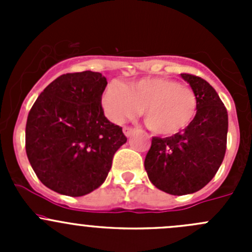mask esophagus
Returning a JSON list of instances; mask_svg holds the SVG:
<instances>
[{"label":"esophagus","mask_w":252,"mask_h":252,"mask_svg":"<svg viewBox=\"0 0 252 252\" xmlns=\"http://www.w3.org/2000/svg\"><path fill=\"white\" fill-rule=\"evenodd\" d=\"M135 130H136V129L131 128V126H124V128H123L124 134H126V136H128V138H130V136L133 135L134 133H135Z\"/></svg>","instance_id":"34e87169"}]
</instances>
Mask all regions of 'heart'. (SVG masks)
Here are the masks:
<instances>
[{
  "instance_id": "heart-1",
  "label": "heart",
  "mask_w": 252,
  "mask_h": 252,
  "mask_svg": "<svg viewBox=\"0 0 252 252\" xmlns=\"http://www.w3.org/2000/svg\"><path fill=\"white\" fill-rule=\"evenodd\" d=\"M106 116L114 123L141 111L147 128L158 135H174L192 123L197 98L191 89L167 78H142L131 83H112L102 95Z\"/></svg>"
}]
</instances>
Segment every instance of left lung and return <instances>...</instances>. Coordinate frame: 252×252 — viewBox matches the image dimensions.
Segmentation results:
<instances>
[{"label":"left lung","mask_w":252,"mask_h":252,"mask_svg":"<svg viewBox=\"0 0 252 252\" xmlns=\"http://www.w3.org/2000/svg\"><path fill=\"white\" fill-rule=\"evenodd\" d=\"M197 98L192 123L168 138H152L145 158L149 179L171 195L199 191L222 164L227 149L228 113L215 89L202 78L180 74Z\"/></svg>","instance_id":"1"}]
</instances>
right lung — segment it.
Wrapping results in <instances>:
<instances>
[{
	"label": "right lung",
	"instance_id": "add662e5",
	"mask_svg": "<svg viewBox=\"0 0 252 252\" xmlns=\"http://www.w3.org/2000/svg\"><path fill=\"white\" fill-rule=\"evenodd\" d=\"M107 80L101 73H68L40 94L28 114L27 156L40 182L68 196H84L107 178L117 150L126 142L103 113Z\"/></svg>",
	"mask_w": 252,
	"mask_h": 252
}]
</instances>
